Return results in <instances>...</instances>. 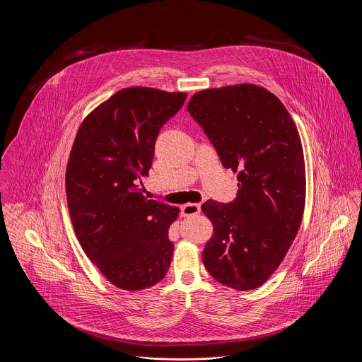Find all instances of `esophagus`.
Listing matches in <instances>:
<instances>
[{
    "label": "esophagus",
    "mask_w": 362,
    "mask_h": 362,
    "mask_svg": "<svg viewBox=\"0 0 362 362\" xmlns=\"http://www.w3.org/2000/svg\"><path fill=\"white\" fill-rule=\"evenodd\" d=\"M202 210V206L199 203H187L185 206H182V213L183 216H196L199 214Z\"/></svg>",
    "instance_id": "esophagus-1"
}]
</instances>
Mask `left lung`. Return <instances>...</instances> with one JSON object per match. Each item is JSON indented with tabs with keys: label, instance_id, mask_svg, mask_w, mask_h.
<instances>
[{
	"label": "left lung",
	"instance_id": "obj_1",
	"mask_svg": "<svg viewBox=\"0 0 362 362\" xmlns=\"http://www.w3.org/2000/svg\"><path fill=\"white\" fill-rule=\"evenodd\" d=\"M187 110L221 165L238 170L234 200L202 206L214 226L203 264L223 286L257 288L277 270L301 224L305 169L298 131L276 95L250 83L200 90Z\"/></svg>",
	"mask_w": 362,
	"mask_h": 362
}]
</instances>
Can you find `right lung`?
Returning a JSON list of instances; mask_svg holds the SVG:
<instances>
[{
  "label": "right lung",
  "instance_id": "1",
  "mask_svg": "<svg viewBox=\"0 0 362 362\" xmlns=\"http://www.w3.org/2000/svg\"><path fill=\"white\" fill-rule=\"evenodd\" d=\"M185 100L182 92L125 88L76 134L65 175L71 221L85 255L117 288H149L170 267L168 233L179 209L149 200L138 179L149 173L159 131Z\"/></svg>",
  "mask_w": 362,
  "mask_h": 362
}]
</instances>
